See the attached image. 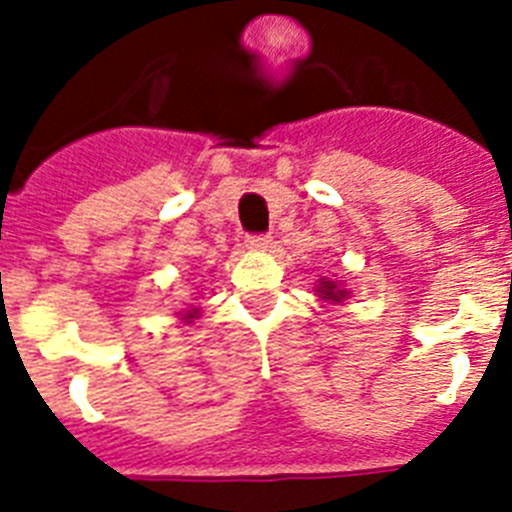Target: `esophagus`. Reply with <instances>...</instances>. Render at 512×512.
Segmentation results:
<instances>
[{
	"label": "esophagus",
	"instance_id": "1",
	"mask_svg": "<svg viewBox=\"0 0 512 512\" xmlns=\"http://www.w3.org/2000/svg\"><path fill=\"white\" fill-rule=\"evenodd\" d=\"M246 246L251 248V251H266V248H271V235L251 233L246 238Z\"/></svg>",
	"mask_w": 512,
	"mask_h": 512
}]
</instances>
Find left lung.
<instances>
[{"mask_svg": "<svg viewBox=\"0 0 512 512\" xmlns=\"http://www.w3.org/2000/svg\"><path fill=\"white\" fill-rule=\"evenodd\" d=\"M318 292L325 297V300H333V302H341L343 297H346V292H343V289H338L336 282H323L318 287Z\"/></svg>", "mask_w": 512, "mask_h": 512, "instance_id": "left-lung-1", "label": "left lung"}]
</instances>
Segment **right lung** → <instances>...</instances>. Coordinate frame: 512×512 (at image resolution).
<instances>
[{
	"label": "right lung",
	"instance_id": "1",
	"mask_svg": "<svg viewBox=\"0 0 512 512\" xmlns=\"http://www.w3.org/2000/svg\"><path fill=\"white\" fill-rule=\"evenodd\" d=\"M194 318V312H189V315H184V320H192Z\"/></svg>",
	"mask_w": 512,
	"mask_h": 512
}]
</instances>
